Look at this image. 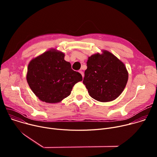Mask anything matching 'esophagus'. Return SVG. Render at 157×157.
Listing matches in <instances>:
<instances>
[{
  "label": "esophagus",
  "mask_w": 157,
  "mask_h": 157,
  "mask_svg": "<svg viewBox=\"0 0 157 157\" xmlns=\"http://www.w3.org/2000/svg\"><path fill=\"white\" fill-rule=\"evenodd\" d=\"M79 73L82 75V78H83V77H84V73H83V72H82L81 70V71H79Z\"/></svg>",
  "instance_id": "1"
}]
</instances>
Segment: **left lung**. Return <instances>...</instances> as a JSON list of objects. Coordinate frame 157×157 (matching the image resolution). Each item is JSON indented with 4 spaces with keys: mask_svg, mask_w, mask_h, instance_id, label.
Wrapping results in <instances>:
<instances>
[{
    "mask_svg": "<svg viewBox=\"0 0 157 157\" xmlns=\"http://www.w3.org/2000/svg\"><path fill=\"white\" fill-rule=\"evenodd\" d=\"M88 57L83 84L91 98L99 102L117 99L127 84L128 73L124 63L113 53L102 50Z\"/></svg>",
    "mask_w": 157,
    "mask_h": 157,
    "instance_id": "1",
    "label": "left lung"
}]
</instances>
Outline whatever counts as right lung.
<instances>
[{"label": "right lung", "instance_id": "right-lung-1", "mask_svg": "<svg viewBox=\"0 0 157 157\" xmlns=\"http://www.w3.org/2000/svg\"><path fill=\"white\" fill-rule=\"evenodd\" d=\"M64 53L51 49L33 58L26 76L35 96L47 103H58L70 95L73 86L82 80L81 75L71 69L64 60Z\"/></svg>", "mask_w": 157, "mask_h": 157}]
</instances>
